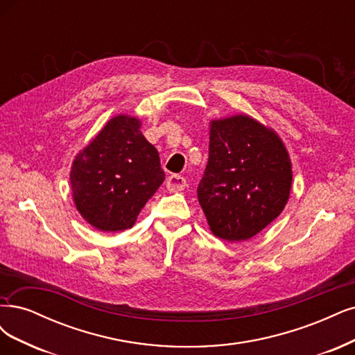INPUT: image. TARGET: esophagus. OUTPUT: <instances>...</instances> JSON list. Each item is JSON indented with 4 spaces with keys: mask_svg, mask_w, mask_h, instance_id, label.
Returning <instances> with one entry per match:
<instances>
[{
    "mask_svg": "<svg viewBox=\"0 0 355 355\" xmlns=\"http://www.w3.org/2000/svg\"><path fill=\"white\" fill-rule=\"evenodd\" d=\"M166 187L170 192H178V191H183L187 187V179L180 176V175H172L168 176L166 180Z\"/></svg>",
    "mask_w": 355,
    "mask_h": 355,
    "instance_id": "esophagus-1",
    "label": "esophagus"
}]
</instances>
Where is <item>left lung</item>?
Returning a JSON list of instances; mask_svg holds the SVG:
<instances>
[{"label":"left lung","instance_id":"1","mask_svg":"<svg viewBox=\"0 0 355 355\" xmlns=\"http://www.w3.org/2000/svg\"><path fill=\"white\" fill-rule=\"evenodd\" d=\"M291 185L289 155L272 129L243 114L211 121L197 192L217 238L239 242L259 234L285 209Z\"/></svg>","mask_w":355,"mask_h":355}]
</instances>
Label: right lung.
<instances>
[{"instance_id":"1","label":"right lung","mask_w":355,"mask_h":355,"mask_svg":"<svg viewBox=\"0 0 355 355\" xmlns=\"http://www.w3.org/2000/svg\"><path fill=\"white\" fill-rule=\"evenodd\" d=\"M139 128L135 117H113L73 162V200L95 229L132 227L164 180L158 151Z\"/></svg>"}]
</instances>
